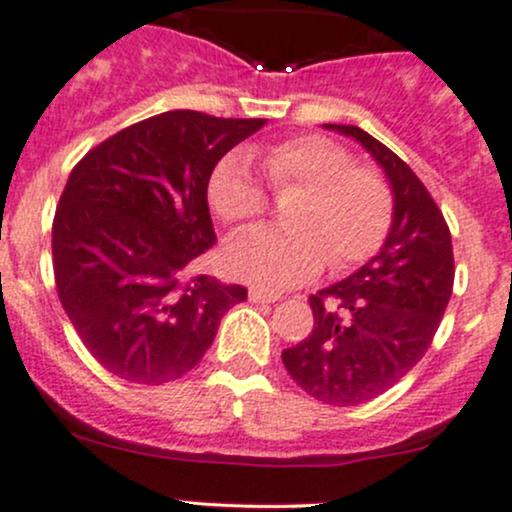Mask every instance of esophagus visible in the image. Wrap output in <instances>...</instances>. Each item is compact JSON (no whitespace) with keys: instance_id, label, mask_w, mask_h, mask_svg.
I'll list each match as a JSON object with an SVG mask.
<instances>
[{"instance_id":"esophagus-1","label":"esophagus","mask_w":512,"mask_h":512,"mask_svg":"<svg viewBox=\"0 0 512 512\" xmlns=\"http://www.w3.org/2000/svg\"><path fill=\"white\" fill-rule=\"evenodd\" d=\"M279 294L274 292H262V289H250V301H255V304H272V301H277Z\"/></svg>"}]
</instances>
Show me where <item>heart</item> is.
Returning <instances> with one entry per match:
<instances>
[{
    "label": "heart",
    "mask_w": 512,
    "mask_h": 512,
    "mask_svg": "<svg viewBox=\"0 0 512 512\" xmlns=\"http://www.w3.org/2000/svg\"><path fill=\"white\" fill-rule=\"evenodd\" d=\"M274 191L301 188L287 230H250L225 250L230 272L265 289L314 277L321 267L346 272L378 255L395 220V191L383 171L358 164L346 144L324 134H294L257 149ZM208 203L228 225L255 223L270 211V193L250 157L233 152L208 181Z\"/></svg>",
    "instance_id": "b5f03b06"
}]
</instances>
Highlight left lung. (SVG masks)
<instances>
[{
	"mask_svg": "<svg viewBox=\"0 0 512 512\" xmlns=\"http://www.w3.org/2000/svg\"><path fill=\"white\" fill-rule=\"evenodd\" d=\"M395 191V220L383 250L343 282L311 294L314 328L282 360L306 395L353 407L400 383L424 358L454 289V247L444 213L410 166L353 125Z\"/></svg>",
	"mask_w": 512,
	"mask_h": 512,
	"instance_id": "8db88e82",
	"label": "left lung"
}]
</instances>
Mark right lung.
Listing matches in <instances>:
<instances>
[{"mask_svg": "<svg viewBox=\"0 0 512 512\" xmlns=\"http://www.w3.org/2000/svg\"><path fill=\"white\" fill-rule=\"evenodd\" d=\"M265 120L171 110L107 137L73 166L53 215L58 299L117 378L161 385L201 363L242 284L191 272L215 245L208 181Z\"/></svg>", "mask_w": 512, "mask_h": 512, "instance_id": "obj_1", "label": "right lung"}]
</instances>
